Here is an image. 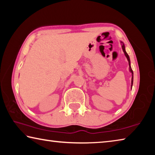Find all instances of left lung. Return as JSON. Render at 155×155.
Segmentation results:
<instances>
[{
	"label": "left lung",
	"instance_id": "left-lung-1",
	"mask_svg": "<svg viewBox=\"0 0 155 155\" xmlns=\"http://www.w3.org/2000/svg\"><path fill=\"white\" fill-rule=\"evenodd\" d=\"M121 43L122 44V50H123V51H124V54H125L126 57H127V59H128V64H129V70H130V72L131 73H132V79H131V88H132V86H133V70H132V68H131V67H130V61L129 56H128V54H127V52H126V51H125V46H124V44H123L122 41H121Z\"/></svg>",
	"mask_w": 155,
	"mask_h": 155
}]
</instances>
